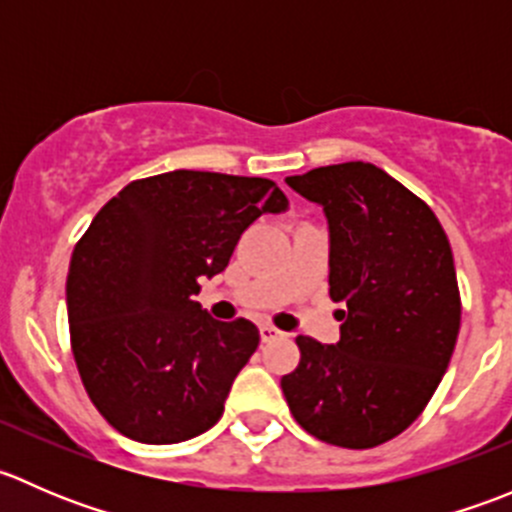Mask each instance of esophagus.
<instances>
[{"mask_svg":"<svg viewBox=\"0 0 512 512\" xmlns=\"http://www.w3.org/2000/svg\"><path fill=\"white\" fill-rule=\"evenodd\" d=\"M260 337H262V342H275V339L285 337V332H280V329L272 327V324H262Z\"/></svg>","mask_w":512,"mask_h":512,"instance_id":"34e87169","label":"esophagus"}]
</instances>
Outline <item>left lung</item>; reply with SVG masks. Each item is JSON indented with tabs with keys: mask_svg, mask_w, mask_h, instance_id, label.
<instances>
[{
	"mask_svg": "<svg viewBox=\"0 0 512 512\" xmlns=\"http://www.w3.org/2000/svg\"><path fill=\"white\" fill-rule=\"evenodd\" d=\"M327 213L329 297L342 339L297 337L282 376L294 421L339 448L381 446L421 416L461 329L451 242L433 210L374 163L324 165L287 178Z\"/></svg>",
	"mask_w": 512,
	"mask_h": 512,
	"instance_id": "1",
	"label": "left lung"
}]
</instances>
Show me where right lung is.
Here are the masks:
<instances>
[{"label": "right lung", "instance_id": "add662e5", "mask_svg": "<svg viewBox=\"0 0 512 512\" xmlns=\"http://www.w3.org/2000/svg\"><path fill=\"white\" fill-rule=\"evenodd\" d=\"M285 208L275 180L173 170L98 210L71 255L66 304L81 384L118 433L160 446L220 421L260 332L218 322L193 297L247 227Z\"/></svg>", "mask_w": 512, "mask_h": 512}]
</instances>
